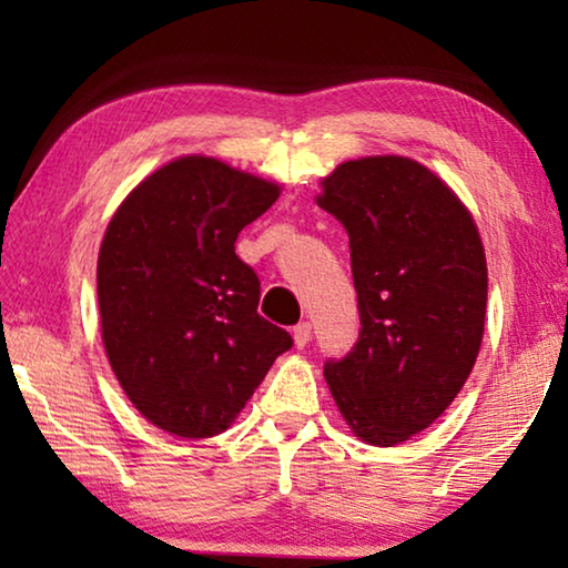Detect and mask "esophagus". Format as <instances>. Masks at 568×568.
Segmentation results:
<instances>
[{
  "instance_id": "1",
  "label": "esophagus",
  "mask_w": 568,
  "mask_h": 568,
  "mask_svg": "<svg viewBox=\"0 0 568 568\" xmlns=\"http://www.w3.org/2000/svg\"><path fill=\"white\" fill-rule=\"evenodd\" d=\"M311 323H301V325H295L293 328V343H295V348H305L307 343H311Z\"/></svg>"
}]
</instances>
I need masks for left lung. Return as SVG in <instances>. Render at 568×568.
Here are the masks:
<instances>
[{"instance_id": "1", "label": "left lung", "mask_w": 568, "mask_h": 568, "mask_svg": "<svg viewBox=\"0 0 568 568\" xmlns=\"http://www.w3.org/2000/svg\"><path fill=\"white\" fill-rule=\"evenodd\" d=\"M315 197L348 230L361 338L325 383L353 436L398 446L444 413L474 371L486 253L468 207L403 155L341 162Z\"/></svg>"}]
</instances>
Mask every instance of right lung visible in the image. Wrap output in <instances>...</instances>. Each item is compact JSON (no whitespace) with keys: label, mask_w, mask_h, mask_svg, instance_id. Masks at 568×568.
Listing matches in <instances>:
<instances>
[{"label":"right lung","mask_w":568,"mask_h":568,"mask_svg":"<svg viewBox=\"0 0 568 568\" xmlns=\"http://www.w3.org/2000/svg\"><path fill=\"white\" fill-rule=\"evenodd\" d=\"M281 185L207 155L165 162L110 217L98 255L100 328L124 396L152 426L213 438L293 345L257 315L237 233Z\"/></svg>","instance_id":"right-lung-1"}]
</instances>
